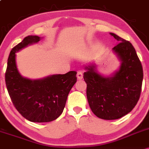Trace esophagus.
<instances>
[{
    "label": "esophagus",
    "instance_id": "1",
    "mask_svg": "<svg viewBox=\"0 0 149 149\" xmlns=\"http://www.w3.org/2000/svg\"><path fill=\"white\" fill-rule=\"evenodd\" d=\"M77 77L78 79H81L83 78V74L81 71H78L77 74Z\"/></svg>",
    "mask_w": 149,
    "mask_h": 149
}]
</instances>
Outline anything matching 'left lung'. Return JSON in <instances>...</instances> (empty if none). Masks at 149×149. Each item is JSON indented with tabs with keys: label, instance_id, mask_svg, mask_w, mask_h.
Instances as JSON below:
<instances>
[{
	"label": "left lung",
	"instance_id": "8db88e82",
	"mask_svg": "<svg viewBox=\"0 0 149 149\" xmlns=\"http://www.w3.org/2000/svg\"><path fill=\"white\" fill-rule=\"evenodd\" d=\"M118 41L112 48L120 61V66L111 76L98 72L95 64L84 67L86 96L91 111L103 120L119 119L136 106L143 81V68L136 51L130 41L110 33Z\"/></svg>",
	"mask_w": 149,
	"mask_h": 149
}]
</instances>
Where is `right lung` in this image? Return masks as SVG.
<instances>
[{
	"instance_id": "add662e5",
	"label": "right lung",
	"mask_w": 149,
	"mask_h": 149,
	"mask_svg": "<svg viewBox=\"0 0 149 149\" xmlns=\"http://www.w3.org/2000/svg\"><path fill=\"white\" fill-rule=\"evenodd\" d=\"M41 37L28 36L11 50L8 60L6 84L13 105L20 114L34 123H48L63 113L70 90L77 82V72L30 79L18 71L15 53Z\"/></svg>"
}]
</instances>
